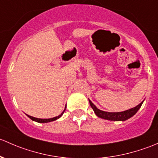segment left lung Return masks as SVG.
<instances>
[{
    "instance_id": "left-lung-1",
    "label": "left lung",
    "mask_w": 158,
    "mask_h": 158,
    "mask_svg": "<svg viewBox=\"0 0 158 158\" xmlns=\"http://www.w3.org/2000/svg\"><path fill=\"white\" fill-rule=\"evenodd\" d=\"M89 102H90V106L92 107L94 113L97 116L104 118V119L112 120V121H125V120H127L128 118H131V116H133L137 113L138 110H139L140 107L141 106L143 103V102H141V103H139V105L136 106L134 108L126 110V111L120 112V113H108V112H104L97 109L96 106L90 100H89Z\"/></svg>"
}]
</instances>
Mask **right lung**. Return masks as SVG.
<instances>
[{
    "label": "right lung",
    "instance_id": "add662e5",
    "mask_svg": "<svg viewBox=\"0 0 158 158\" xmlns=\"http://www.w3.org/2000/svg\"><path fill=\"white\" fill-rule=\"evenodd\" d=\"M65 108H66V106H65ZM64 111H65V109H64V111H63L61 114L58 115V116L54 117V118H35V117L30 116V115H28L29 118H30L31 119L33 120V121H35V122H37V123H49V122H52V121H55V120L59 118L60 117L63 115V113H64Z\"/></svg>",
    "mask_w": 158,
    "mask_h": 158
}]
</instances>
